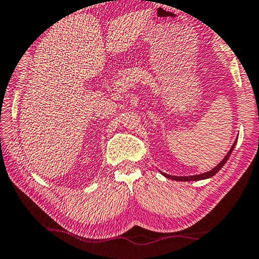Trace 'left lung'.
Instances as JSON below:
<instances>
[{"instance_id":"obj_1","label":"left lung","mask_w":259,"mask_h":259,"mask_svg":"<svg viewBox=\"0 0 259 259\" xmlns=\"http://www.w3.org/2000/svg\"><path fill=\"white\" fill-rule=\"evenodd\" d=\"M236 142L237 140L234 142L233 146H231L229 152L226 154V157L223 158V160L221 161V163H219V165H216V166L210 169V171H208L206 173H202V175H195V176H188V177H176V176H169V175H166V173H161V175L166 177V178L168 179H172V180H178V181H194V180H203V179H208V178H211V177L215 176L216 173H218L220 169H221L223 167V165H225L227 163V160L229 159L230 154L231 152H233V150L235 148V145H236Z\"/></svg>"}]
</instances>
